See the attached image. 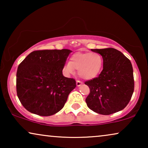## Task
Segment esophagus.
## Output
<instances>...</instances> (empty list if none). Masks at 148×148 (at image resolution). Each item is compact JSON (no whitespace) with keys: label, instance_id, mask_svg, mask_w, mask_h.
<instances>
[{"label":"esophagus","instance_id":"obj_1","mask_svg":"<svg viewBox=\"0 0 148 148\" xmlns=\"http://www.w3.org/2000/svg\"><path fill=\"white\" fill-rule=\"evenodd\" d=\"M83 84V83L82 82H80V81H79V80H77L76 81V85L77 86H82V85Z\"/></svg>","mask_w":148,"mask_h":148}]
</instances>
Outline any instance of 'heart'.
Instances as JSON below:
<instances>
[{"mask_svg":"<svg viewBox=\"0 0 148 148\" xmlns=\"http://www.w3.org/2000/svg\"><path fill=\"white\" fill-rule=\"evenodd\" d=\"M103 65L102 56L98 52H86L74 54L70 61L66 62L63 71L66 75H72L75 69L78 75L84 79H92L100 73Z\"/></svg>","mask_w":148,"mask_h":148,"instance_id":"heart-1","label":"heart"}]
</instances>
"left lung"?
Here are the masks:
<instances>
[{
  "label": "left lung",
  "mask_w": 148,
  "mask_h": 148,
  "mask_svg": "<svg viewBox=\"0 0 148 148\" xmlns=\"http://www.w3.org/2000/svg\"><path fill=\"white\" fill-rule=\"evenodd\" d=\"M103 58V69L96 78L86 81L90 93L87 106L95 112L108 115L124 109L134 91L131 62L122 52L112 48L92 49Z\"/></svg>",
  "instance_id": "obj_1"
}]
</instances>
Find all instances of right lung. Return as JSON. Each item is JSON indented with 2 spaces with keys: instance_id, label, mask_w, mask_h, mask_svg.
Instances as JSON below:
<instances>
[{
  "instance_id": "add662e5",
  "label": "right lung",
  "mask_w": 148,
  "mask_h": 148,
  "mask_svg": "<svg viewBox=\"0 0 148 148\" xmlns=\"http://www.w3.org/2000/svg\"><path fill=\"white\" fill-rule=\"evenodd\" d=\"M71 51L68 49L36 50L26 56L17 71L18 98L29 112L47 116L63 108L75 80L62 75Z\"/></svg>"
}]
</instances>
